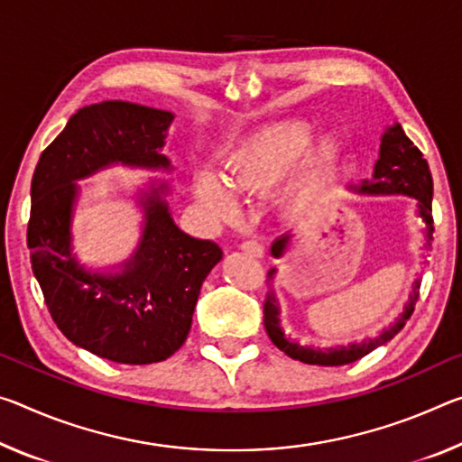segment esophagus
<instances>
[{"instance_id": "1", "label": "esophagus", "mask_w": 462, "mask_h": 462, "mask_svg": "<svg viewBox=\"0 0 462 462\" xmlns=\"http://www.w3.org/2000/svg\"><path fill=\"white\" fill-rule=\"evenodd\" d=\"M240 248H243L246 254H253V257H263V254H265V248H263V245L257 243V240H245Z\"/></svg>"}]
</instances>
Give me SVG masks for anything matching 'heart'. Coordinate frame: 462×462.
I'll return each instance as SVG.
<instances>
[{"mask_svg":"<svg viewBox=\"0 0 462 462\" xmlns=\"http://www.w3.org/2000/svg\"><path fill=\"white\" fill-rule=\"evenodd\" d=\"M314 129L290 121L263 127L240 139L222 156V176L199 171L193 180L195 199L211 216L230 219L238 214V197L275 193V208L285 217H298L312 208L341 160V143L323 137L311 148Z\"/></svg>","mask_w":462,"mask_h":462,"instance_id":"1","label":"heart"}]
</instances>
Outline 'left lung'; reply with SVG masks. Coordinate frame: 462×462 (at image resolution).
<instances>
[{"label":"left lung","instance_id":"obj_1","mask_svg":"<svg viewBox=\"0 0 462 462\" xmlns=\"http://www.w3.org/2000/svg\"><path fill=\"white\" fill-rule=\"evenodd\" d=\"M354 191L362 195H405L413 197L417 201V216L421 217V222L426 224V246H431V234H434V217H431V193H434V182H431L430 166L423 158V153L417 150L411 139L405 135V131L394 123V125L386 127L383 137H380V152L378 160L374 164V174L372 179H364L360 187H351ZM294 234H283L271 245V254L275 259H282L291 245ZM277 275V267L269 269L267 282L271 288L267 291L265 304H263V323H265V331L269 339L273 341L275 347H280L285 356H290L291 360H300L304 364L312 365H343L351 364L360 357L368 356L370 351L384 346L386 341H391L397 335L409 317L413 314L415 302L420 298V285L421 280L413 282V291L409 294V300L402 309L401 317L394 320L393 325L383 328V333L370 339H364L360 343H349V346H335V347H312L302 346L296 339H291L283 333L282 320H280V300L275 296L273 280Z\"/></svg>","mask_w":462,"mask_h":462}]
</instances>
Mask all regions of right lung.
Listing matches in <instances>:
<instances>
[{
    "label": "right lung",
    "mask_w": 462,
    "mask_h": 462,
    "mask_svg": "<svg viewBox=\"0 0 462 462\" xmlns=\"http://www.w3.org/2000/svg\"><path fill=\"white\" fill-rule=\"evenodd\" d=\"M172 121L171 111L135 102L84 106L34 168L26 240L47 309L73 346L116 364L162 362L185 343L201 283L224 254L174 224L166 180H150L135 197L143 222L129 259L94 271L73 253L78 180L116 164L171 172L162 148Z\"/></svg>",
    "instance_id": "add662e5"
}]
</instances>
